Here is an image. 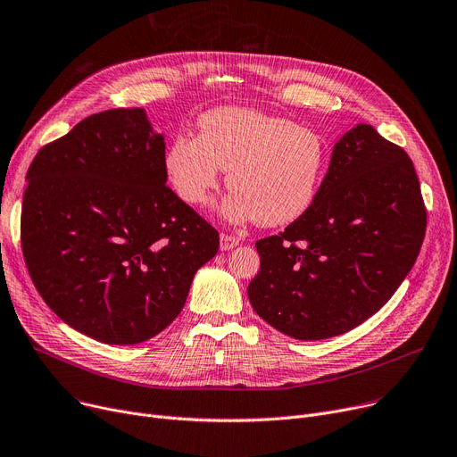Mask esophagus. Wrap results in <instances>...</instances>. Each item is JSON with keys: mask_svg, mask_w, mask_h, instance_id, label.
I'll use <instances>...</instances> for the list:
<instances>
[{"mask_svg": "<svg viewBox=\"0 0 457 457\" xmlns=\"http://www.w3.org/2000/svg\"><path fill=\"white\" fill-rule=\"evenodd\" d=\"M237 245H238V238L237 237H231L228 233H220V250L222 252L233 250Z\"/></svg>", "mask_w": 457, "mask_h": 457, "instance_id": "obj_1", "label": "esophagus"}]
</instances>
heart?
Masks as SVG:
<instances>
[{"instance_id":"1","label":"heart","mask_w":457,"mask_h":457,"mask_svg":"<svg viewBox=\"0 0 457 457\" xmlns=\"http://www.w3.org/2000/svg\"><path fill=\"white\" fill-rule=\"evenodd\" d=\"M328 168L326 140L283 116L219 107L198 118V137L178 135L164 152V172L188 205H205L220 170L231 190L219 214L229 224L262 228L298 220L315 204Z\"/></svg>"}]
</instances>
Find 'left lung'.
<instances>
[{
	"label": "left lung",
	"instance_id": "obj_1",
	"mask_svg": "<svg viewBox=\"0 0 457 457\" xmlns=\"http://www.w3.org/2000/svg\"><path fill=\"white\" fill-rule=\"evenodd\" d=\"M426 231L415 166L372 126L335 142L315 204L255 243V313L300 341L343 335L386 305L413 269Z\"/></svg>",
	"mask_w": 457,
	"mask_h": 457
}]
</instances>
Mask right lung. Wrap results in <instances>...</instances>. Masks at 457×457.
I'll use <instances>...</instances> for the list:
<instances>
[{
	"label": "right lung",
	"instance_id": "right-lung-1",
	"mask_svg": "<svg viewBox=\"0 0 457 457\" xmlns=\"http://www.w3.org/2000/svg\"><path fill=\"white\" fill-rule=\"evenodd\" d=\"M21 248L37 291L70 328L138 345L170 324L219 233L166 187L164 133L144 109L92 114L28 170Z\"/></svg>",
	"mask_w": 457,
	"mask_h": 457
}]
</instances>
